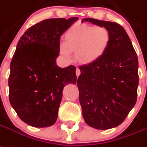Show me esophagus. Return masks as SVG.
<instances>
[{
    "instance_id": "34e87169",
    "label": "esophagus",
    "mask_w": 147,
    "mask_h": 147,
    "mask_svg": "<svg viewBox=\"0 0 147 147\" xmlns=\"http://www.w3.org/2000/svg\"><path fill=\"white\" fill-rule=\"evenodd\" d=\"M80 74H81L80 70V69H79V68L76 69V76L78 77V76H80Z\"/></svg>"
}]
</instances>
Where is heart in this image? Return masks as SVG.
<instances>
[{"label":"heart","instance_id":"b5f03b06","mask_svg":"<svg viewBox=\"0 0 147 147\" xmlns=\"http://www.w3.org/2000/svg\"><path fill=\"white\" fill-rule=\"evenodd\" d=\"M110 31L103 26L74 25L66 31L65 43L59 46L60 53L69 58L75 52L79 63L88 65L100 59L110 43Z\"/></svg>","mask_w":147,"mask_h":147}]
</instances>
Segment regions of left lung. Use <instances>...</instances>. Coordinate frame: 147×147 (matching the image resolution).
Masks as SVG:
<instances>
[{
  "label": "left lung",
  "instance_id": "8db88e82",
  "mask_svg": "<svg viewBox=\"0 0 147 147\" xmlns=\"http://www.w3.org/2000/svg\"><path fill=\"white\" fill-rule=\"evenodd\" d=\"M106 28L110 43L102 57L82 65L77 80L82 116L88 125L106 130L119 125L134 107L138 96V59L123 27L112 22L86 18Z\"/></svg>",
  "mask_w": 147,
  "mask_h": 147
}]
</instances>
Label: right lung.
<instances>
[{"mask_svg": "<svg viewBox=\"0 0 147 147\" xmlns=\"http://www.w3.org/2000/svg\"><path fill=\"white\" fill-rule=\"evenodd\" d=\"M78 19H45L29 28L18 42L10 63L9 98L26 124L37 128L56 122L64 87L76 82V67H59L60 37Z\"/></svg>", "mask_w": 147, "mask_h": 147, "instance_id": "add662e5", "label": "right lung"}]
</instances>
